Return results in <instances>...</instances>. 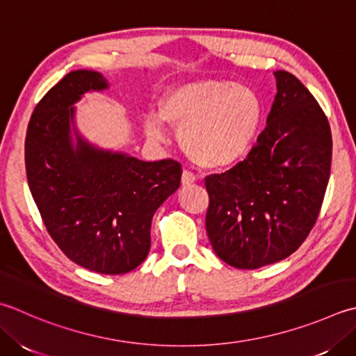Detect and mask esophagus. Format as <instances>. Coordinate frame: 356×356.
<instances>
[{"instance_id":"34e87169","label":"esophagus","mask_w":356,"mask_h":356,"mask_svg":"<svg viewBox=\"0 0 356 356\" xmlns=\"http://www.w3.org/2000/svg\"><path fill=\"white\" fill-rule=\"evenodd\" d=\"M196 182V176H194V174L191 172V171H188V170H185L184 172H182V185H191V184H194Z\"/></svg>"}]
</instances>
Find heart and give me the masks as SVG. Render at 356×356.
<instances>
[{"instance_id":"1","label":"heart","mask_w":356,"mask_h":356,"mask_svg":"<svg viewBox=\"0 0 356 356\" xmlns=\"http://www.w3.org/2000/svg\"><path fill=\"white\" fill-rule=\"evenodd\" d=\"M262 120V102L252 88L232 80L200 79L172 86L160 113L145 118V129L165 140L166 123L180 129V143L202 168H224L238 162L252 146Z\"/></svg>"}]
</instances>
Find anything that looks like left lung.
<instances>
[{"label": "left lung", "instance_id": "obj_1", "mask_svg": "<svg viewBox=\"0 0 356 356\" xmlns=\"http://www.w3.org/2000/svg\"><path fill=\"white\" fill-rule=\"evenodd\" d=\"M275 76L273 106L252 151L232 170L205 177L208 239L236 268H259L295 253L315 225L330 177L324 111L293 74Z\"/></svg>", "mask_w": 356, "mask_h": 356}]
</instances>
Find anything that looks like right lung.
<instances>
[{
	"instance_id": "1",
	"label": "right lung",
	"mask_w": 356,
	"mask_h": 356,
	"mask_svg": "<svg viewBox=\"0 0 356 356\" xmlns=\"http://www.w3.org/2000/svg\"><path fill=\"white\" fill-rule=\"evenodd\" d=\"M106 88L95 71L63 76L33 109L24 160L32 197L61 252L90 271L123 275L148 256L152 216L179 188L182 166L95 148L76 132L72 104Z\"/></svg>"
}]
</instances>
